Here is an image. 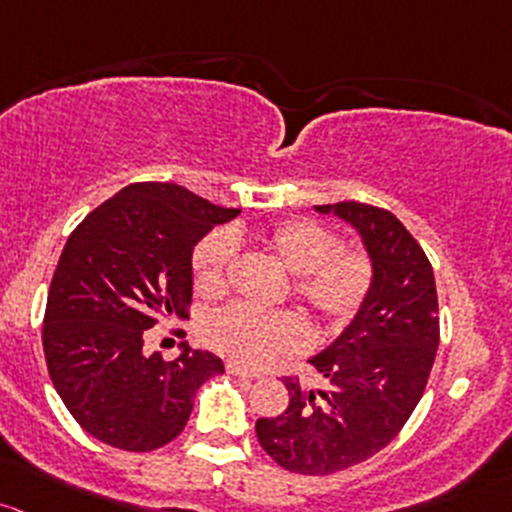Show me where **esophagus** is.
<instances>
[{"label":"esophagus","mask_w":512,"mask_h":512,"mask_svg":"<svg viewBox=\"0 0 512 512\" xmlns=\"http://www.w3.org/2000/svg\"><path fill=\"white\" fill-rule=\"evenodd\" d=\"M226 372L233 376H240V379H260V374L250 372V369H245V367H238V364H233V362L226 364Z\"/></svg>","instance_id":"1"}]
</instances>
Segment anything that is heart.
I'll list each match as a JSON object with an SVG mask.
<instances>
[{
  "label": "heart",
  "instance_id": "1",
  "mask_svg": "<svg viewBox=\"0 0 512 512\" xmlns=\"http://www.w3.org/2000/svg\"><path fill=\"white\" fill-rule=\"evenodd\" d=\"M240 230L211 233L194 247L196 294L216 299L228 286ZM255 245L291 272V294L308 306L323 328H345L367 306L376 284L372 255L362 247H340L335 230L311 218H289L255 233ZM306 325L291 311L260 313L230 306L201 325V340L243 367H262L274 357L294 355L306 345Z\"/></svg>",
  "mask_w": 512,
  "mask_h": 512
}]
</instances>
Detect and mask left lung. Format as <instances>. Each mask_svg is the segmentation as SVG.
I'll list each match as a JSON object with an SVG mask.
<instances>
[{"mask_svg":"<svg viewBox=\"0 0 512 512\" xmlns=\"http://www.w3.org/2000/svg\"><path fill=\"white\" fill-rule=\"evenodd\" d=\"M362 235L376 284L362 313L311 359L328 389L284 376L289 406L255 423L257 440L286 471L325 476L367 462L401 432L423 396L440 345L435 274L418 240L391 211L359 201L316 206Z\"/></svg>","mask_w":512,"mask_h":512,"instance_id":"1","label":"left lung"}]
</instances>
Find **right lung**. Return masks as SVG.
<instances>
[{
  "label": "right lung",
  "mask_w": 512,
  "mask_h": 512,
  "mask_svg": "<svg viewBox=\"0 0 512 512\" xmlns=\"http://www.w3.org/2000/svg\"><path fill=\"white\" fill-rule=\"evenodd\" d=\"M240 209H223L172 182H136L70 233L43 316L55 391L82 430L126 452H150L187 425L196 389L221 357L143 355L145 330L189 316L192 250Z\"/></svg>",
  "instance_id": "1"
}]
</instances>
